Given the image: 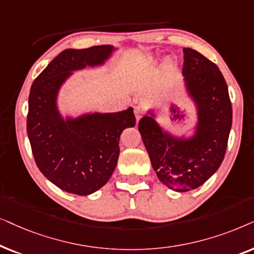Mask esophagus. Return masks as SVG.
<instances>
[{"instance_id":"obj_1","label":"esophagus","mask_w":254,"mask_h":254,"mask_svg":"<svg viewBox=\"0 0 254 254\" xmlns=\"http://www.w3.org/2000/svg\"><path fill=\"white\" fill-rule=\"evenodd\" d=\"M133 111H134V116H136V120L139 121L141 116H143V109H141V107H139V106L134 107Z\"/></svg>"}]
</instances>
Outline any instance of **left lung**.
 <instances>
[{
    "label": "left lung",
    "mask_w": 254,
    "mask_h": 254,
    "mask_svg": "<svg viewBox=\"0 0 254 254\" xmlns=\"http://www.w3.org/2000/svg\"><path fill=\"white\" fill-rule=\"evenodd\" d=\"M186 87L197 107L196 133L189 139L164 132L153 118L138 123L152 167L162 184L177 191L203 185L221 166L232 125V106L223 74L197 51L185 47Z\"/></svg>",
    "instance_id": "1"
}]
</instances>
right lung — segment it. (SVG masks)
Here are the masks:
<instances>
[{
    "mask_svg": "<svg viewBox=\"0 0 254 254\" xmlns=\"http://www.w3.org/2000/svg\"><path fill=\"white\" fill-rule=\"evenodd\" d=\"M114 47L63 51L33 81L26 130L39 171L67 192L89 195L109 180L120 155L122 131L136 124L132 108L113 114L64 118L57 108L59 88L73 70L97 66Z\"/></svg>",
    "mask_w": 254,
    "mask_h": 254,
    "instance_id": "1",
    "label": "right lung"
}]
</instances>
